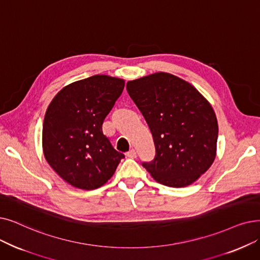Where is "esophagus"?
Segmentation results:
<instances>
[{"mask_svg": "<svg viewBox=\"0 0 260 260\" xmlns=\"http://www.w3.org/2000/svg\"><path fill=\"white\" fill-rule=\"evenodd\" d=\"M126 156H127L128 158H136V157H137V152L135 151L134 149H132V150H129V151L126 153Z\"/></svg>", "mask_w": 260, "mask_h": 260, "instance_id": "34e87169", "label": "esophagus"}]
</instances>
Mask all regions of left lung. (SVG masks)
Listing matches in <instances>:
<instances>
[{
    "label": "left lung",
    "instance_id": "1",
    "mask_svg": "<svg viewBox=\"0 0 260 260\" xmlns=\"http://www.w3.org/2000/svg\"><path fill=\"white\" fill-rule=\"evenodd\" d=\"M152 133L156 155L142 162L156 182L186 187L204 174L217 154L218 121L208 101L188 82L158 72L126 84Z\"/></svg>",
    "mask_w": 260,
    "mask_h": 260
}]
</instances>
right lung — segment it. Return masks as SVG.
Returning <instances> with one entry per match:
<instances>
[{"label":"right lung","instance_id":"add662e5","mask_svg":"<svg viewBox=\"0 0 260 260\" xmlns=\"http://www.w3.org/2000/svg\"><path fill=\"white\" fill-rule=\"evenodd\" d=\"M124 84L118 77L90 76L62 88L47 109L42 127L44 157L75 188L103 186L124 158L102 131Z\"/></svg>","mask_w":260,"mask_h":260}]
</instances>
